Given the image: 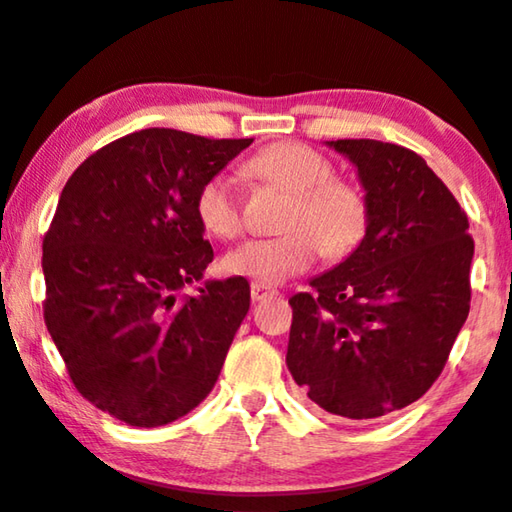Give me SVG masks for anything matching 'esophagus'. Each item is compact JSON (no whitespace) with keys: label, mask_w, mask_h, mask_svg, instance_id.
Here are the masks:
<instances>
[{"label":"esophagus","mask_w":512,"mask_h":512,"mask_svg":"<svg viewBox=\"0 0 512 512\" xmlns=\"http://www.w3.org/2000/svg\"><path fill=\"white\" fill-rule=\"evenodd\" d=\"M274 295V290L269 288V285H262V283H252L250 285V297L252 302H262V299H267Z\"/></svg>","instance_id":"34e87169"}]
</instances>
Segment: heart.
<instances>
[{"mask_svg":"<svg viewBox=\"0 0 512 512\" xmlns=\"http://www.w3.org/2000/svg\"><path fill=\"white\" fill-rule=\"evenodd\" d=\"M250 166L290 194L281 222L285 234L252 238L227 252L222 260L227 274L278 285L311 269L318 252L339 260L363 241L370 224L365 189L358 182L335 177V163L318 149L304 142H276L262 149ZM194 210L210 236L229 241L241 231V206L227 175H213L203 182Z\"/></svg>","mask_w":512,"mask_h":512,"instance_id":"b5f03b06","label":"heart"}]
</instances>
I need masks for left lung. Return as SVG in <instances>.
<instances>
[{"mask_svg": "<svg viewBox=\"0 0 512 512\" xmlns=\"http://www.w3.org/2000/svg\"><path fill=\"white\" fill-rule=\"evenodd\" d=\"M327 145L358 168L370 224L342 264L290 299L285 363L325 412L377 419L440 377L468 318L475 243L459 201L412 149Z\"/></svg>", "mask_w": 512, "mask_h": 512, "instance_id": "8db88e82", "label": "left lung"}]
</instances>
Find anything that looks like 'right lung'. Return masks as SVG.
<instances>
[{
	"label": "right lung",
	"mask_w": 512,
	"mask_h": 512,
	"mask_svg": "<svg viewBox=\"0 0 512 512\" xmlns=\"http://www.w3.org/2000/svg\"><path fill=\"white\" fill-rule=\"evenodd\" d=\"M252 138L145 128L74 170L44 236V320L72 384L128 426L185 417L213 391L250 309L243 276L201 281L213 248L194 199Z\"/></svg>",
	"instance_id": "1"
}]
</instances>
